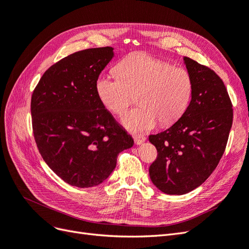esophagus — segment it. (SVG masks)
I'll return each mask as SVG.
<instances>
[{
  "label": "esophagus",
  "instance_id": "1",
  "mask_svg": "<svg viewBox=\"0 0 249 249\" xmlns=\"http://www.w3.org/2000/svg\"><path fill=\"white\" fill-rule=\"evenodd\" d=\"M134 141L137 145H140V144H142V143L145 142V137L143 136V135H136V136L134 137Z\"/></svg>",
  "mask_w": 249,
  "mask_h": 249
}]
</instances>
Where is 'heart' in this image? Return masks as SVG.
<instances>
[{"label": "heart", "mask_w": 249, "mask_h": 249, "mask_svg": "<svg viewBox=\"0 0 249 249\" xmlns=\"http://www.w3.org/2000/svg\"><path fill=\"white\" fill-rule=\"evenodd\" d=\"M116 72L117 77L101 73L95 81V92L103 106L116 115H123L137 96L139 107L122 118L131 133L152 130L158 122L170 125L189 106L193 81L182 67L145 53H135L116 65Z\"/></svg>", "instance_id": "heart-1"}]
</instances>
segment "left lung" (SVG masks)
<instances>
[{"label": "left lung", "mask_w": 249, "mask_h": 249, "mask_svg": "<svg viewBox=\"0 0 249 249\" xmlns=\"http://www.w3.org/2000/svg\"><path fill=\"white\" fill-rule=\"evenodd\" d=\"M184 63L193 81L189 106L169 129L148 137L158 150L149 166L150 179L170 195L190 192L211 176L232 124V105L219 76L188 57Z\"/></svg>", "instance_id": "obj_1"}]
</instances>
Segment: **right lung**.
Segmentation results:
<instances>
[{
	"instance_id": "1",
	"label": "right lung",
	"mask_w": 249,
	"mask_h": 249,
	"mask_svg": "<svg viewBox=\"0 0 249 249\" xmlns=\"http://www.w3.org/2000/svg\"><path fill=\"white\" fill-rule=\"evenodd\" d=\"M114 57L113 48L87 49L43 73L31 99L34 138L42 159L64 182L102 184L133 138L100 102L95 81Z\"/></svg>"
}]
</instances>
